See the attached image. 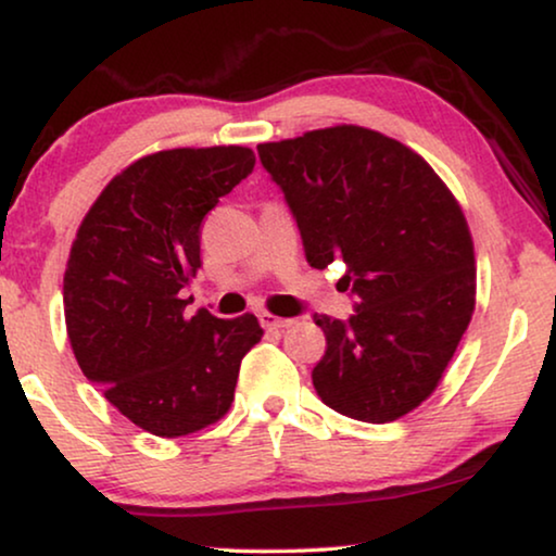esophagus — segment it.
<instances>
[{"instance_id":"esophagus-1","label":"esophagus","mask_w":556,"mask_h":556,"mask_svg":"<svg viewBox=\"0 0 556 556\" xmlns=\"http://www.w3.org/2000/svg\"><path fill=\"white\" fill-rule=\"evenodd\" d=\"M261 324L265 326V329L280 331V329H288V326L293 324V318H278V316H273V314H261Z\"/></svg>"}]
</instances>
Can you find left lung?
Returning <instances> with one entry per match:
<instances>
[{
	"label": "left lung",
	"instance_id": "obj_1",
	"mask_svg": "<svg viewBox=\"0 0 556 556\" xmlns=\"http://www.w3.org/2000/svg\"><path fill=\"white\" fill-rule=\"evenodd\" d=\"M311 268L344 261L354 314H314L326 352L311 371L324 405L392 422L430 397L476 303L466 217L422 156L359 126L261 143Z\"/></svg>",
	"mask_w": 556,
	"mask_h": 556
}]
</instances>
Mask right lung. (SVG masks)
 Returning a JSON list of instances; mask_svg holds the SVG:
<instances>
[{
    "label": "right lung",
    "instance_id": "right-lung-1",
    "mask_svg": "<svg viewBox=\"0 0 556 556\" xmlns=\"http://www.w3.org/2000/svg\"><path fill=\"white\" fill-rule=\"evenodd\" d=\"M245 147L172 149L111 179L83 219L63 280L83 375L151 435L179 438L230 409L240 362L263 337L253 314L185 316L202 265L200 227L253 172Z\"/></svg>",
    "mask_w": 556,
    "mask_h": 556
}]
</instances>
